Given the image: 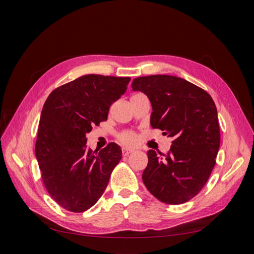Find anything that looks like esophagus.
Here are the masks:
<instances>
[{
	"mask_svg": "<svg viewBox=\"0 0 254 254\" xmlns=\"http://www.w3.org/2000/svg\"><path fill=\"white\" fill-rule=\"evenodd\" d=\"M131 152H133L132 149H129V148H123V149H122V155L124 156V157L129 156Z\"/></svg>",
	"mask_w": 254,
	"mask_h": 254,
	"instance_id": "34e87169",
	"label": "esophagus"
}]
</instances>
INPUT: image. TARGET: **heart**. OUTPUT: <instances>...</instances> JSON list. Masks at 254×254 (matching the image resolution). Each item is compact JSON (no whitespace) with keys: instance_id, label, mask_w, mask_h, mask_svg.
<instances>
[{"instance_id":"heart-1","label":"heart","mask_w":254,"mask_h":254,"mask_svg":"<svg viewBox=\"0 0 254 254\" xmlns=\"http://www.w3.org/2000/svg\"><path fill=\"white\" fill-rule=\"evenodd\" d=\"M136 95H140V94H134L133 96H136ZM119 140L125 145H128V146H131V145H134L137 141V137L135 135L134 132H131V131H125V132H122L120 135H119Z\"/></svg>"}]
</instances>
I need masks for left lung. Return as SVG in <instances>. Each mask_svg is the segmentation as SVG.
Wrapping results in <instances>:
<instances>
[{"label":"left lung","mask_w":254,"mask_h":254,"mask_svg":"<svg viewBox=\"0 0 254 254\" xmlns=\"http://www.w3.org/2000/svg\"><path fill=\"white\" fill-rule=\"evenodd\" d=\"M133 91L147 95L150 125L173 137L171 149L160 157L148 150L143 172L145 187L160 201L181 204L204 187L216 163L220 145L217 109L210 94L171 75L134 78Z\"/></svg>","instance_id":"left-lung-1"}]
</instances>
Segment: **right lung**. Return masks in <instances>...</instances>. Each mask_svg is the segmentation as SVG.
Returning <instances> with one entry per match:
<instances>
[{
    "label": "right lung",
    "instance_id": "add662e5",
    "mask_svg": "<svg viewBox=\"0 0 254 254\" xmlns=\"http://www.w3.org/2000/svg\"><path fill=\"white\" fill-rule=\"evenodd\" d=\"M130 79L83 75L54 90L44 103L35 153L48 193L67 211L81 213L93 206L122 159L118 144L92 151L86 135L107 121L110 106L125 93Z\"/></svg>",
    "mask_w": 254,
    "mask_h": 254
}]
</instances>
